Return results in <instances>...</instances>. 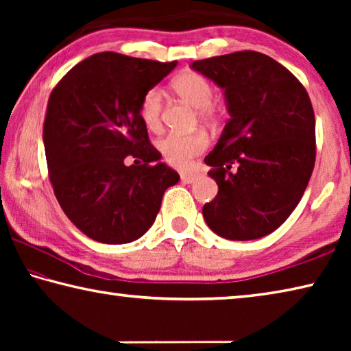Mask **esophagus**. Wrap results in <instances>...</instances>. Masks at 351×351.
Masks as SVG:
<instances>
[{"mask_svg": "<svg viewBox=\"0 0 351 351\" xmlns=\"http://www.w3.org/2000/svg\"><path fill=\"white\" fill-rule=\"evenodd\" d=\"M199 180V175L198 173H193V171H182L181 173V181L186 182V184H192L195 181Z\"/></svg>", "mask_w": 351, "mask_h": 351, "instance_id": "34e87169", "label": "esophagus"}]
</instances>
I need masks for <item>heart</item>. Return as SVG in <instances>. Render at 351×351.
Masks as SVG:
<instances>
[{
	"mask_svg": "<svg viewBox=\"0 0 351 351\" xmlns=\"http://www.w3.org/2000/svg\"><path fill=\"white\" fill-rule=\"evenodd\" d=\"M173 91L182 100L198 108V117L204 122H217L223 116V106L213 99V86L206 75L186 71L171 82ZM139 116L147 130L159 132L162 125V91L153 86L141 99ZM209 147V138L203 132L187 134L171 133L158 142L165 162L173 167H189L197 156Z\"/></svg>",
	"mask_w": 351,
	"mask_h": 351,
	"instance_id": "obj_1",
	"label": "heart"
}]
</instances>
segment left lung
<instances>
[{
  "instance_id": "8db88e82",
  "label": "left lung",
  "mask_w": 351,
  "mask_h": 351,
  "mask_svg": "<svg viewBox=\"0 0 351 351\" xmlns=\"http://www.w3.org/2000/svg\"><path fill=\"white\" fill-rule=\"evenodd\" d=\"M221 86L230 119L204 162L218 193L204 204L209 228L228 240H255L285 223L310 181L316 122L293 73L255 51L195 60Z\"/></svg>"
}]
</instances>
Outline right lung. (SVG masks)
I'll list each match as a JSON object with an SVG mask.
<instances>
[{
    "label": "right lung",
    "mask_w": 351,
    "mask_h": 351,
    "mask_svg": "<svg viewBox=\"0 0 351 351\" xmlns=\"http://www.w3.org/2000/svg\"><path fill=\"white\" fill-rule=\"evenodd\" d=\"M176 64L100 52L75 64L51 93L43 123L49 180L66 217L93 240H138L152 228L165 190L180 181L159 162L139 116L142 96ZM127 156L133 166L123 162Z\"/></svg>",
    "instance_id": "1"
}]
</instances>
